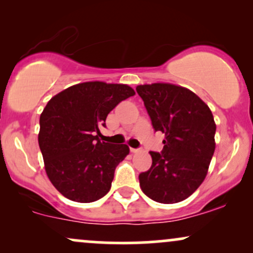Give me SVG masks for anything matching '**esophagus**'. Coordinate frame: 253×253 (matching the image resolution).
<instances>
[{
    "label": "esophagus",
    "instance_id": "esophagus-1",
    "mask_svg": "<svg viewBox=\"0 0 253 253\" xmlns=\"http://www.w3.org/2000/svg\"><path fill=\"white\" fill-rule=\"evenodd\" d=\"M129 150H130V152H132V153H135V152H138V151L140 149H133V147H130Z\"/></svg>",
    "mask_w": 253,
    "mask_h": 253
}]
</instances>
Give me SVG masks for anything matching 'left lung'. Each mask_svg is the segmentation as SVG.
<instances>
[{"label":"left lung","instance_id":"1","mask_svg":"<svg viewBox=\"0 0 253 253\" xmlns=\"http://www.w3.org/2000/svg\"><path fill=\"white\" fill-rule=\"evenodd\" d=\"M156 132L165 134L161 152L139 175L143 193L159 203L189 197L207 175L215 150L216 126L210 107L183 86L168 83L136 86Z\"/></svg>","mask_w":253,"mask_h":253}]
</instances>
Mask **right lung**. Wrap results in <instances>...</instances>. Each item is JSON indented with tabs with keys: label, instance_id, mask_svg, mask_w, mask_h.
Segmentation results:
<instances>
[{
	"label": "right lung",
	"instance_id": "add662e5",
	"mask_svg": "<svg viewBox=\"0 0 253 253\" xmlns=\"http://www.w3.org/2000/svg\"><path fill=\"white\" fill-rule=\"evenodd\" d=\"M135 92L125 84L85 82L63 90L40 115L38 136L52 184L71 201L89 203L108 193L115 168L129 153L125 144L101 141L107 115Z\"/></svg>",
	"mask_w": 253,
	"mask_h": 253
}]
</instances>
